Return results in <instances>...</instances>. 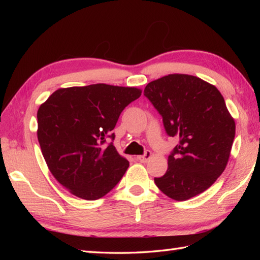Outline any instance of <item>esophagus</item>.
<instances>
[{
    "label": "esophagus",
    "instance_id": "34e87169",
    "mask_svg": "<svg viewBox=\"0 0 260 260\" xmlns=\"http://www.w3.org/2000/svg\"><path fill=\"white\" fill-rule=\"evenodd\" d=\"M152 157V152H150V151H146L145 152V154L144 155H140V156H137L136 158L139 159L140 162H142V163H146L148 159H150Z\"/></svg>",
    "mask_w": 260,
    "mask_h": 260
}]
</instances>
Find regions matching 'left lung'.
<instances>
[{
	"instance_id": "1",
	"label": "left lung",
	"mask_w": 260,
	"mask_h": 260,
	"mask_svg": "<svg viewBox=\"0 0 260 260\" xmlns=\"http://www.w3.org/2000/svg\"><path fill=\"white\" fill-rule=\"evenodd\" d=\"M144 95L162 115L167 133L179 137L167 172L154 179L156 186L176 201L200 194L222 174L235 139L236 123L222 95L185 74L148 82Z\"/></svg>"
}]
</instances>
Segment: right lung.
<instances>
[{"label":"right lung","mask_w":260,"mask_h":260,"mask_svg":"<svg viewBox=\"0 0 260 260\" xmlns=\"http://www.w3.org/2000/svg\"><path fill=\"white\" fill-rule=\"evenodd\" d=\"M142 93L136 87L95 84L60 88L38 109V141L46 163L71 194L97 200L129 167L110 143L120 113Z\"/></svg>","instance_id":"right-lung-1"}]
</instances>
